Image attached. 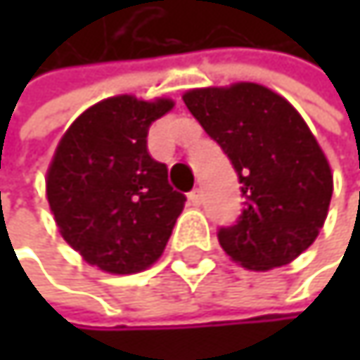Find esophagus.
<instances>
[{"label":"esophagus","mask_w":360,"mask_h":360,"mask_svg":"<svg viewBox=\"0 0 360 360\" xmlns=\"http://www.w3.org/2000/svg\"><path fill=\"white\" fill-rule=\"evenodd\" d=\"M187 198H189V204H191V206H200V204H202V191H200V189L189 191Z\"/></svg>","instance_id":"1"}]
</instances>
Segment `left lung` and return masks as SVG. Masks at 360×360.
I'll list each match as a JSON object with an SVG mask.
<instances>
[{
	"label": "left lung",
	"mask_w": 360,
	"mask_h": 360,
	"mask_svg": "<svg viewBox=\"0 0 360 360\" xmlns=\"http://www.w3.org/2000/svg\"><path fill=\"white\" fill-rule=\"evenodd\" d=\"M183 102L231 160L246 198L236 225L219 229L221 248L252 271L292 262L317 240L333 191L304 118L256 83L191 89Z\"/></svg>",
	"instance_id": "obj_1"
}]
</instances>
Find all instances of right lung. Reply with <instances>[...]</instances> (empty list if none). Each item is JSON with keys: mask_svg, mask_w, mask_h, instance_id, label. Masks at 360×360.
Listing matches in <instances>:
<instances>
[{"mask_svg": "<svg viewBox=\"0 0 360 360\" xmlns=\"http://www.w3.org/2000/svg\"><path fill=\"white\" fill-rule=\"evenodd\" d=\"M173 108L160 98H108L60 139L47 171V202L62 238L89 264L131 275L167 248L185 195L148 152L150 124Z\"/></svg>", "mask_w": 360, "mask_h": 360, "instance_id": "1", "label": "right lung"}]
</instances>
